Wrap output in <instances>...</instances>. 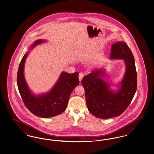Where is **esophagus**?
<instances>
[{"label": "esophagus", "instance_id": "obj_1", "mask_svg": "<svg viewBox=\"0 0 154 154\" xmlns=\"http://www.w3.org/2000/svg\"><path fill=\"white\" fill-rule=\"evenodd\" d=\"M84 76V74L82 73H79V80H80V81L82 80V79H83Z\"/></svg>", "mask_w": 154, "mask_h": 154}]
</instances>
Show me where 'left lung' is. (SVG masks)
<instances>
[{
	"label": "left lung",
	"mask_w": 154,
	"mask_h": 154,
	"mask_svg": "<svg viewBox=\"0 0 154 154\" xmlns=\"http://www.w3.org/2000/svg\"><path fill=\"white\" fill-rule=\"evenodd\" d=\"M110 58L124 59L126 71L117 91L102 79L104 70L98 69L84 77L81 81L89 112L102 119L117 117L131 104L137 89V73L134 58L126 43L118 42L111 46Z\"/></svg>",
	"instance_id": "1"
}]
</instances>
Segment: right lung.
Here are the masks:
<instances>
[{"label":"right lung","instance_id":"1","mask_svg":"<svg viewBox=\"0 0 154 154\" xmlns=\"http://www.w3.org/2000/svg\"><path fill=\"white\" fill-rule=\"evenodd\" d=\"M44 42L42 39L37 40L31 45L30 50ZM28 54L23 57L17 72V85L22 100L27 109L37 117L47 118L57 116L66 110L71 93L79 84V73L70 74L63 72L48 92L36 96L30 90L23 74Z\"/></svg>","mask_w":154,"mask_h":154}]
</instances>
